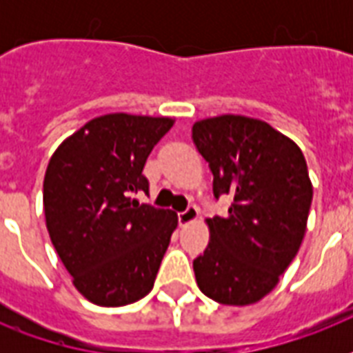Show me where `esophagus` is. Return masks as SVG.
Segmentation results:
<instances>
[{
  "label": "esophagus",
  "instance_id": "34e87169",
  "mask_svg": "<svg viewBox=\"0 0 353 353\" xmlns=\"http://www.w3.org/2000/svg\"><path fill=\"white\" fill-rule=\"evenodd\" d=\"M198 216H199L198 207L190 205V207H187L183 212L177 214V220H179V225H188V223H192L194 220H198Z\"/></svg>",
  "mask_w": 353,
  "mask_h": 353
}]
</instances>
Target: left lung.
<instances>
[{"label": "left lung", "instance_id": "obj_1", "mask_svg": "<svg viewBox=\"0 0 353 353\" xmlns=\"http://www.w3.org/2000/svg\"><path fill=\"white\" fill-rule=\"evenodd\" d=\"M192 141L214 176V198L234 199L225 218L207 220L196 282L212 301L249 306L274 290L299 252L313 198L306 159L284 133L241 115L198 121Z\"/></svg>", "mask_w": 353, "mask_h": 353}]
</instances>
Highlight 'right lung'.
I'll return each mask as SVG.
<instances>
[{
	"instance_id": "1",
	"label": "right lung",
	"mask_w": 353,
	"mask_h": 353,
	"mask_svg": "<svg viewBox=\"0 0 353 353\" xmlns=\"http://www.w3.org/2000/svg\"><path fill=\"white\" fill-rule=\"evenodd\" d=\"M172 126L170 117L102 115L65 139L47 165V231L74 288L97 306H126L154 288L177 214L132 196L148 194L143 168Z\"/></svg>"
}]
</instances>
